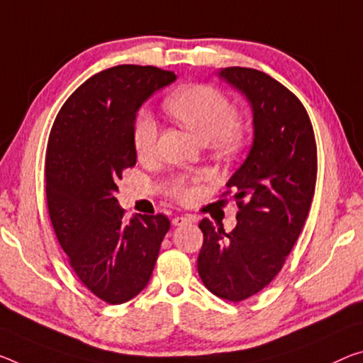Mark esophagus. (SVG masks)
Returning a JSON list of instances; mask_svg holds the SVG:
<instances>
[{
    "instance_id": "esophagus-1",
    "label": "esophagus",
    "mask_w": 363,
    "mask_h": 363,
    "mask_svg": "<svg viewBox=\"0 0 363 363\" xmlns=\"http://www.w3.org/2000/svg\"><path fill=\"white\" fill-rule=\"evenodd\" d=\"M192 220L191 218H187V216H176V218H172V224H174V226H184V224H187V223H191Z\"/></svg>"
}]
</instances>
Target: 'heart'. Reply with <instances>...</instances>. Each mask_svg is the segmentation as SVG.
<instances>
[{
	"mask_svg": "<svg viewBox=\"0 0 363 363\" xmlns=\"http://www.w3.org/2000/svg\"><path fill=\"white\" fill-rule=\"evenodd\" d=\"M164 108L184 128L216 150L231 153L242 147L247 132L244 121L234 116L231 101L218 89L203 84L186 85L166 99ZM132 140L140 158H150L157 150L158 124L150 113L137 114ZM174 195L181 200H189L194 192L182 181H176Z\"/></svg>",
	"mask_w": 363,
	"mask_h": 363,
	"instance_id": "b5f03b06",
	"label": "heart"
}]
</instances>
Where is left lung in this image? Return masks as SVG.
<instances>
[{"label": "left lung", "mask_w": 363, "mask_h": 363, "mask_svg": "<svg viewBox=\"0 0 363 363\" xmlns=\"http://www.w3.org/2000/svg\"><path fill=\"white\" fill-rule=\"evenodd\" d=\"M218 77L249 101L254 140L226 182L238 224L226 233L223 224L200 223L197 268L210 292L240 302L272 283L301 235L315 194L316 143L306 108L278 80L238 66Z\"/></svg>", "instance_id": "8db88e82"}]
</instances>
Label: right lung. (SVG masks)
I'll return each mask as SVG.
<instances>
[{"label": "right lung", "mask_w": 363, "mask_h": 363, "mask_svg": "<svg viewBox=\"0 0 363 363\" xmlns=\"http://www.w3.org/2000/svg\"><path fill=\"white\" fill-rule=\"evenodd\" d=\"M176 79L153 66L109 67L69 96L50 132L45 176L56 238L82 284L114 306L148 284L169 231L164 215H137L124 223L114 194L123 171L137 161V111Z\"/></svg>", "instance_id": "1"}]
</instances>
